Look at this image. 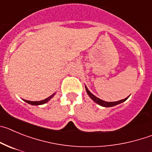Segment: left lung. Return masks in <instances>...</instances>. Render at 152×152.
Masks as SVG:
<instances>
[{
	"label": "left lung",
	"instance_id": "1",
	"mask_svg": "<svg viewBox=\"0 0 152 152\" xmlns=\"http://www.w3.org/2000/svg\"><path fill=\"white\" fill-rule=\"evenodd\" d=\"M85 88H86V90H87V94L89 95V96H90V98H91L93 100V101L95 102H96L97 104H99V105H102V106H103V107L115 106V105H118V104L121 103V102H123L126 101V100L127 99L128 97H129V96H128L127 98L124 99H121V100H120V101H117V102H105V101H103V100L100 99H99L98 97L95 96L93 95V94H92V93H90V91H89V90L87 89V87H86V86H85Z\"/></svg>",
	"mask_w": 152,
	"mask_h": 152
}]
</instances>
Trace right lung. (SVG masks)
<instances>
[{"instance_id":"1","label":"right lung","mask_w":152,"mask_h":152,"mask_svg":"<svg viewBox=\"0 0 152 152\" xmlns=\"http://www.w3.org/2000/svg\"><path fill=\"white\" fill-rule=\"evenodd\" d=\"M53 96H54V93H53V94L52 96H50L48 97V98L45 99H44V100H42V101H38V102H31V101H28V100H25V99H24V101H25V102H27V103L31 104V105H43V104H44V103H46V102H48L49 100L50 99L52 98V97Z\"/></svg>"}]
</instances>
